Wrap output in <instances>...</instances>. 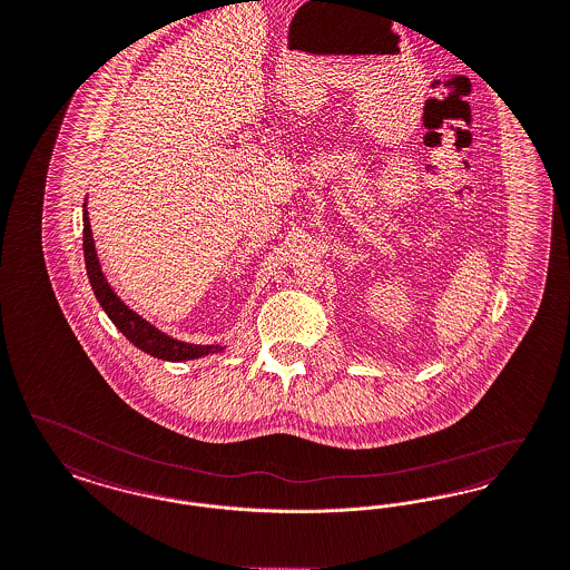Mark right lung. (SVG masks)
Listing matches in <instances>:
<instances>
[{"instance_id": "obj_1", "label": "right lung", "mask_w": 570, "mask_h": 570, "mask_svg": "<svg viewBox=\"0 0 570 570\" xmlns=\"http://www.w3.org/2000/svg\"><path fill=\"white\" fill-rule=\"evenodd\" d=\"M83 261H86V272H88L90 286L95 291L100 307L105 309V314L109 315V320L118 326L119 333L124 334L132 345H137L140 352L159 357V360H168V362H185V360H196L202 355L218 354V352L225 350L220 345L185 343V341H178V338H173V336L157 331L154 324H149L137 312H132L114 293V288L109 286L107 277L100 269L99 256H97V248H95V237H92V229H90V218H88V210H86V202H83Z\"/></svg>"}]
</instances>
